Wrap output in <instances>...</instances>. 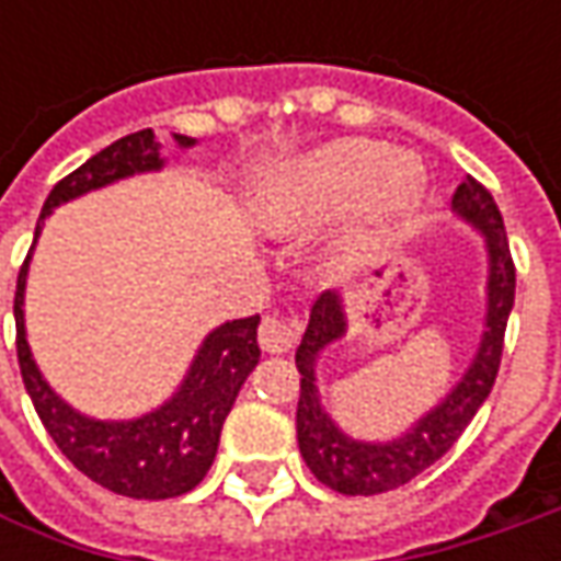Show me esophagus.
<instances>
[{
  "label": "esophagus",
  "instance_id": "esophagus-1",
  "mask_svg": "<svg viewBox=\"0 0 561 561\" xmlns=\"http://www.w3.org/2000/svg\"><path fill=\"white\" fill-rule=\"evenodd\" d=\"M299 336V321L296 318H280V314H265L259 328V346L268 356H284L290 353L293 343Z\"/></svg>",
  "mask_w": 561,
  "mask_h": 561
}]
</instances>
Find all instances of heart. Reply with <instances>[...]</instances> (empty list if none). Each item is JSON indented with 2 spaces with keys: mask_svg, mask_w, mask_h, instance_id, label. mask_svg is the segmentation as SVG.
<instances>
[{
  "mask_svg": "<svg viewBox=\"0 0 561 561\" xmlns=\"http://www.w3.org/2000/svg\"><path fill=\"white\" fill-rule=\"evenodd\" d=\"M377 140H336L274 174L262 221L277 233L312 227L356 199V237L377 240L405 221L424 196V168Z\"/></svg>",
  "mask_w": 561,
  "mask_h": 561,
  "instance_id": "heart-1",
  "label": "heart"
}]
</instances>
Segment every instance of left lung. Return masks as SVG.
Instances as JSON below:
<instances>
[{
  "instance_id": "left-lung-1",
  "label": "left lung",
  "mask_w": 561,
  "mask_h": 561,
  "mask_svg": "<svg viewBox=\"0 0 561 561\" xmlns=\"http://www.w3.org/2000/svg\"><path fill=\"white\" fill-rule=\"evenodd\" d=\"M453 215L484 237L486 284H484V331L478 350L462 377L449 387L424 415L412 421L390 440H362L346 434L334 415L324 409L318 390V362L350 334V314L336 293L314 299L309 328L296 350L299 368V405H296V440L299 453L314 478L346 496H375L419 478L424 468L440 462L462 437L493 390L503 356V336L515 306V265L508 252L503 215L493 196L474 178H465L453 193Z\"/></svg>"
}]
</instances>
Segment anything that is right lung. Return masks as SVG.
I'll list each match as a JSON object with an SVG mask.
<instances>
[{
    "mask_svg": "<svg viewBox=\"0 0 561 561\" xmlns=\"http://www.w3.org/2000/svg\"><path fill=\"white\" fill-rule=\"evenodd\" d=\"M174 142L181 149L196 146V140L184 134H174ZM162 168V142L156 140L149 127L105 146L102 152L87 159L65 181L53 186L36 221L33 247L43 233L46 218L58 205ZM31 255L18 274V293H14L18 365L33 409L55 446L61 449V456L90 481L130 500H171L190 493L215 462L227 412L233 409L240 387L259 365V314L225 321L215 331H208L186 368L184 380L162 405L142 412L137 419H93L55 393L53 383L43 377L31 353L27 324H24V290H27Z\"/></svg>",
    "mask_w": 561,
    "mask_h": 561,
    "instance_id": "add662e5",
    "label": "right lung"
}]
</instances>
